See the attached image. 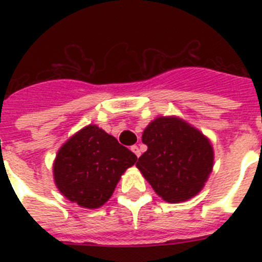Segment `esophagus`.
<instances>
[{
    "mask_svg": "<svg viewBox=\"0 0 262 262\" xmlns=\"http://www.w3.org/2000/svg\"><path fill=\"white\" fill-rule=\"evenodd\" d=\"M131 151H133L138 157L142 155V151H140V148H139L138 145H133V147H131Z\"/></svg>",
    "mask_w": 262,
    "mask_h": 262,
    "instance_id": "obj_1",
    "label": "esophagus"
}]
</instances>
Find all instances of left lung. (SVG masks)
Returning a JSON list of instances; mask_svg holds the SVG:
<instances>
[{"instance_id":"1","label":"left lung","mask_w":262,"mask_h":262,"mask_svg":"<svg viewBox=\"0 0 262 262\" xmlns=\"http://www.w3.org/2000/svg\"><path fill=\"white\" fill-rule=\"evenodd\" d=\"M148 149L136 166L157 195L185 202L202 190L214 165L210 140L177 117H159L143 133Z\"/></svg>"}]
</instances>
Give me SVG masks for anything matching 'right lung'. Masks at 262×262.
<instances>
[{"label": "right lung", "instance_id": "obj_1", "mask_svg": "<svg viewBox=\"0 0 262 262\" xmlns=\"http://www.w3.org/2000/svg\"><path fill=\"white\" fill-rule=\"evenodd\" d=\"M138 157L96 124L71 136L53 163L60 193L85 209H97L113 195L120 176Z\"/></svg>", "mask_w": 262, "mask_h": 262}]
</instances>
